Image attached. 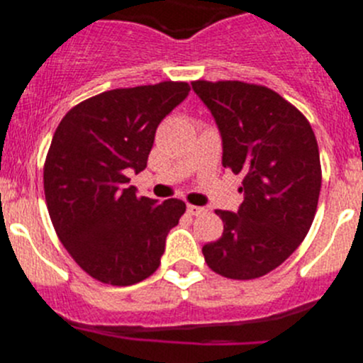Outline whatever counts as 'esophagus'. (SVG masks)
<instances>
[{"mask_svg": "<svg viewBox=\"0 0 363 363\" xmlns=\"http://www.w3.org/2000/svg\"><path fill=\"white\" fill-rule=\"evenodd\" d=\"M187 212H189V216H201V213L205 212V208H203V206L189 205V206H187Z\"/></svg>", "mask_w": 363, "mask_h": 363, "instance_id": "obj_1", "label": "esophagus"}]
</instances>
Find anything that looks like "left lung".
<instances>
[{"instance_id":"1","label":"left lung","mask_w":363,"mask_h":363,"mask_svg":"<svg viewBox=\"0 0 363 363\" xmlns=\"http://www.w3.org/2000/svg\"><path fill=\"white\" fill-rule=\"evenodd\" d=\"M223 139V165L242 174L244 201L216 210L223 235L203 246L213 272L253 279L287 260L308 233L320 192L319 146L306 117L274 91L244 82H192Z\"/></svg>"}]
</instances>
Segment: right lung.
I'll use <instances>...</instances> for the list:
<instances>
[{
  "label": "right lung",
  "mask_w": 363,
  "mask_h": 363,
  "mask_svg": "<svg viewBox=\"0 0 363 363\" xmlns=\"http://www.w3.org/2000/svg\"><path fill=\"white\" fill-rule=\"evenodd\" d=\"M185 82L113 89L69 110L44 164V194L58 239L92 278L126 287L153 274L179 199L137 196L130 172L147 165L158 124L189 96Z\"/></svg>",
  "instance_id": "1"
}]
</instances>
